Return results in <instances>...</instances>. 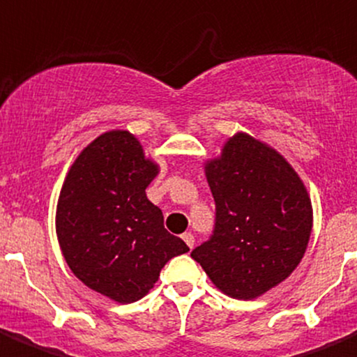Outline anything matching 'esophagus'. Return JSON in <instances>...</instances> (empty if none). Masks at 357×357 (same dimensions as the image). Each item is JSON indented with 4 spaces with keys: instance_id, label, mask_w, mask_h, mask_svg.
I'll return each instance as SVG.
<instances>
[{
    "instance_id": "esophagus-1",
    "label": "esophagus",
    "mask_w": 357,
    "mask_h": 357,
    "mask_svg": "<svg viewBox=\"0 0 357 357\" xmlns=\"http://www.w3.org/2000/svg\"><path fill=\"white\" fill-rule=\"evenodd\" d=\"M181 237H183V241L186 242V245H188V248L192 249V248H193V244H195V238H193V234H192V231H185V234H183Z\"/></svg>"
}]
</instances>
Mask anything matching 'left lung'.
Masks as SVG:
<instances>
[{
  "instance_id": "obj_1",
  "label": "left lung",
  "mask_w": 357,
  "mask_h": 357,
  "mask_svg": "<svg viewBox=\"0 0 357 357\" xmlns=\"http://www.w3.org/2000/svg\"><path fill=\"white\" fill-rule=\"evenodd\" d=\"M216 202L211 241L192 251L227 296L255 300L293 274L314 225L310 195L293 165L248 132L204 162Z\"/></svg>"
}]
</instances>
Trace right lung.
Returning a JSON list of instances; mask_svg holds the SVG:
<instances>
[{
  "label": "right lung",
  "mask_w": 357,
  "mask_h": 357,
  "mask_svg": "<svg viewBox=\"0 0 357 357\" xmlns=\"http://www.w3.org/2000/svg\"><path fill=\"white\" fill-rule=\"evenodd\" d=\"M158 172L134 134L113 129L79 151L59 193L55 234L66 263L116 303L146 296L165 263L190 251L146 197Z\"/></svg>",
  "instance_id": "1"
}]
</instances>
